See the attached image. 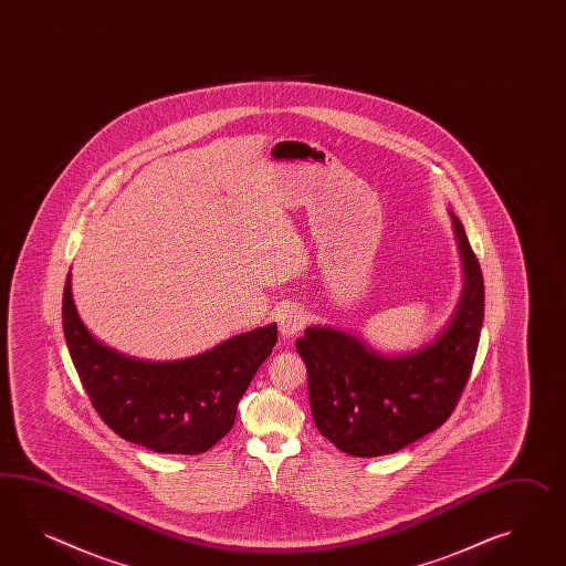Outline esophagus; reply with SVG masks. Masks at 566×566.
Listing matches in <instances>:
<instances>
[{
    "label": "esophagus",
    "instance_id": "obj_1",
    "mask_svg": "<svg viewBox=\"0 0 566 566\" xmlns=\"http://www.w3.org/2000/svg\"><path fill=\"white\" fill-rule=\"evenodd\" d=\"M304 325H306V315H304L303 308H298V306H286L277 315V327H280V333L284 335V339H290L296 333L303 332Z\"/></svg>",
    "mask_w": 566,
    "mask_h": 566
}]
</instances>
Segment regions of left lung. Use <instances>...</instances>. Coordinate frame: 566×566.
Returning <instances> with one entry per match:
<instances>
[{
  "label": "left lung",
  "instance_id": "obj_1",
  "mask_svg": "<svg viewBox=\"0 0 566 566\" xmlns=\"http://www.w3.org/2000/svg\"><path fill=\"white\" fill-rule=\"evenodd\" d=\"M454 219L464 290L452 323L423 349L386 358L347 333L311 327L296 339L321 436L345 454H395L446 423L469 382L484 315L481 263Z\"/></svg>",
  "mask_w": 566,
  "mask_h": 566
}]
</instances>
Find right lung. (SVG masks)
I'll return each instance as SVG.
<instances>
[{
  "mask_svg": "<svg viewBox=\"0 0 566 566\" xmlns=\"http://www.w3.org/2000/svg\"><path fill=\"white\" fill-rule=\"evenodd\" d=\"M63 332L97 415L123 440L159 454H202L233 428L237 405L272 354L277 327L234 335L193 358L143 361L99 344L63 290Z\"/></svg>",
  "mask_w": 566,
  "mask_h": 566,
  "instance_id": "obj_1",
  "label": "right lung"
}]
</instances>
